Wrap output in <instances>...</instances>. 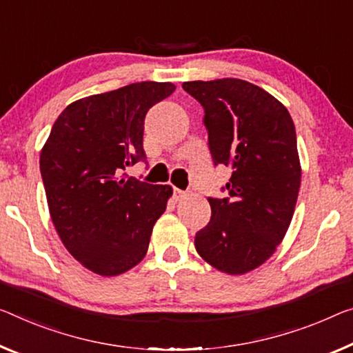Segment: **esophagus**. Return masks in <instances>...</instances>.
<instances>
[{
  "instance_id": "1",
  "label": "esophagus",
  "mask_w": 353,
  "mask_h": 353,
  "mask_svg": "<svg viewBox=\"0 0 353 353\" xmlns=\"http://www.w3.org/2000/svg\"><path fill=\"white\" fill-rule=\"evenodd\" d=\"M184 195H186V192L184 191H181V189H178V188H173V199L175 200H181Z\"/></svg>"
}]
</instances>
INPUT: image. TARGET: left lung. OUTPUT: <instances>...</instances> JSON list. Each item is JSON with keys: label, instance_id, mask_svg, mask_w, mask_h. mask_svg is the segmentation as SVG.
Segmentation results:
<instances>
[{"label": "left lung", "instance_id": "obj_1", "mask_svg": "<svg viewBox=\"0 0 353 353\" xmlns=\"http://www.w3.org/2000/svg\"><path fill=\"white\" fill-rule=\"evenodd\" d=\"M205 108L214 165L232 169L225 199H208L211 219L195 233L199 256L238 276L273 256L294 218L301 184L295 124L283 102L240 79L184 82Z\"/></svg>", "mask_w": 353, "mask_h": 353}]
</instances>
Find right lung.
Masks as SVG:
<instances>
[{"mask_svg": "<svg viewBox=\"0 0 353 353\" xmlns=\"http://www.w3.org/2000/svg\"><path fill=\"white\" fill-rule=\"evenodd\" d=\"M170 82H139L69 104L41 150V175L59 240L79 263L118 276L146 256L173 189L121 176L145 159L146 112Z\"/></svg>", "mask_w": 353, "mask_h": 353, "instance_id": "1", "label": "right lung"}]
</instances>
